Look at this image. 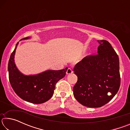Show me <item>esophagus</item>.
Listing matches in <instances>:
<instances>
[{"label":"esophagus","mask_w":130,"mask_h":130,"mask_svg":"<svg viewBox=\"0 0 130 130\" xmlns=\"http://www.w3.org/2000/svg\"><path fill=\"white\" fill-rule=\"evenodd\" d=\"M73 73V71H72V70L71 68H68L67 71V74H71Z\"/></svg>","instance_id":"esophagus-1"}]
</instances>
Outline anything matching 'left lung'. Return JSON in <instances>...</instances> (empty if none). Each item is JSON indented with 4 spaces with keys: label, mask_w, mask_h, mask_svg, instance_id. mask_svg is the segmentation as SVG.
Segmentation results:
<instances>
[{
    "label": "left lung",
    "mask_w": 130,
    "mask_h": 130,
    "mask_svg": "<svg viewBox=\"0 0 130 130\" xmlns=\"http://www.w3.org/2000/svg\"><path fill=\"white\" fill-rule=\"evenodd\" d=\"M98 53L87 56L74 66L77 81L73 95L85 107H101L111 100L119 89V60L111 44L99 41Z\"/></svg>",
    "instance_id": "left-lung-1"
}]
</instances>
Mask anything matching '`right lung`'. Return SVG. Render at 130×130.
Here are the masks:
<instances>
[{"label": "right lung", "instance_id": "add662e5", "mask_svg": "<svg viewBox=\"0 0 130 130\" xmlns=\"http://www.w3.org/2000/svg\"><path fill=\"white\" fill-rule=\"evenodd\" d=\"M30 38L26 37L22 39ZM18 42L11 54L8 64V77L13 90L19 98L33 104H41L52 98L56 83L65 77L68 68L47 70L37 75L25 76L15 66L14 55Z\"/></svg>", "mask_w": 130, "mask_h": 130}]
</instances>
